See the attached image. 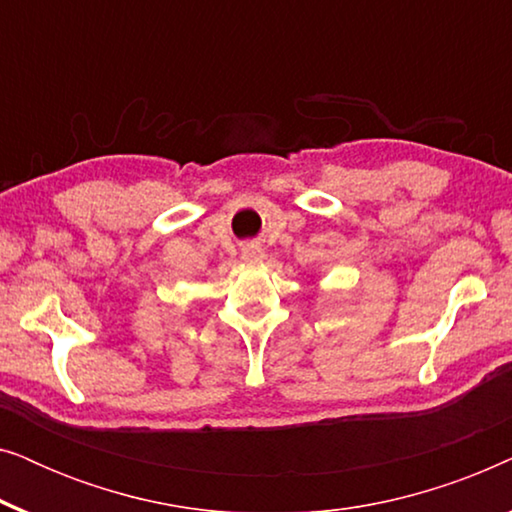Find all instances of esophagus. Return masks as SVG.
Instances as JSON below:
<instances>
[{
  "label": "esophagus",
  "instance_id": "esophagus-1",
  "mask_svg": "<svg viewBox=\"0 0 512 512\" xmlns=\"http://www.w3.org/2000/svg\"><path fill=\"white\" fill-rule=\"evenodd\" d=\"M263 256H265V251L261 244H247V247L242 249V258L247 263H261Z\"/></svg>",
  "mask_w": 512,
  "mask_h": 512
}]
</instances>
